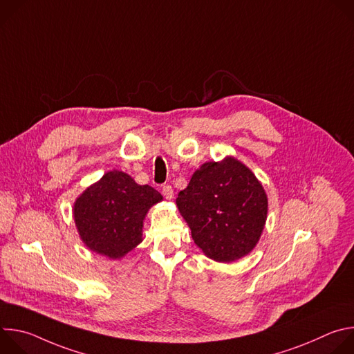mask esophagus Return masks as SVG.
<instances>
[{"mask_svg": "<svg viewBox=\"0 0 354 354\" xmlns=\"http://www.w3.org/2000/svg\"><path fill=\"white\" fill-rule=\"evenodd\" d=\"M162 194L167 200H172L174 198V189L169 185H167V186L162 187Z\"/></svg>", "mask_w": 354, "mask_h": 354, "instance_id": "1", "label": "esophagus"}]
</instances>
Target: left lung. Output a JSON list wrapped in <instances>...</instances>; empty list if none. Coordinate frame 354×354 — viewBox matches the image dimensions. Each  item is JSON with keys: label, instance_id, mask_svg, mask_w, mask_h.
Returning a JSON list of instances; mask_svg holds the SVG:
<instances>
[{"label": "left lung", "instance_id": "1", "mask_svg": "<svg viewBox=\"0 0 354 354\" xmlns=\"http://www.w3.org/2000/svg\"><path fill=\"white\" fill-rule=\"evenodd\" d=\"M194 243L223 263L250 254L268 218V194L245 164L235 157L205 162L176 198Z\"/></svg>", "mask_w": 354, "mask_h": 354}]
</instances>
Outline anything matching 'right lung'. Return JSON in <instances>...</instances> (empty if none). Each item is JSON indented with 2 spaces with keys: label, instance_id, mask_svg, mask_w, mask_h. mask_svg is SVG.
Segmentation results:
<instances>
[{
  "label": "right lung",
  "instance_id": "obj_1",
  "mask_svg": "<svg viewBox=\"0 0 354 354\" xmlns=\"http://www.w3.org/2000/svg\"><path fill=\"white\" fill-rule=\"evenodd\" d=\"M162 198L154 187L136 183L126 172L109 171L74 201L78 235L95 254L122 259L142 242L145 216Z\"/></svg>",
  "mask_w": 354,
  "mask_h": 354
}]
</instances>
